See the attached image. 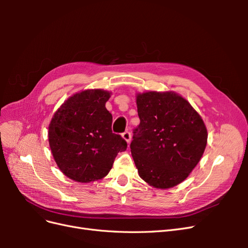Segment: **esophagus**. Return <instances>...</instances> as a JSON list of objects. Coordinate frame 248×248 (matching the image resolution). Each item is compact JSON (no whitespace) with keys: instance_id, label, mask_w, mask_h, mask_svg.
I'll list each match as a JSON object with an SVG mask.
<instances>
[{"instance_id":"1","label":"esophagus","mask_w":248,"mask_h":248,"mask_svg":"<svg viewBox=\"0 0 248 248\" xmlns=\"http://www.w3.org/2000/svg\"><path fill=\"white\" fill-rule=\"evenodd\" d=\"M122 138L127 141V142H128V144H129V142H130V140H131V132L130 131H128V130H126L125 132H123L122 133Z\"/></svg>"}]
</instances>
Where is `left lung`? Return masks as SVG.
Masks as SVG:
<instances>
[{"label": "left lung", "instance_id": "1", "mask_svg": "<svg viewBox=\"0 0 248 248\" xmlns=\"http://www.w3.org/2000/svg\"><path fill=\"white\" fill-rule=\"evenodd\" d=\"M140 123L131 154L140 177L156 188H170L188 177L207 145V129L190 103L176 93L137 97Z\"/></svg>", "mask_w": 248, "mask_h": 248}]
</instances>
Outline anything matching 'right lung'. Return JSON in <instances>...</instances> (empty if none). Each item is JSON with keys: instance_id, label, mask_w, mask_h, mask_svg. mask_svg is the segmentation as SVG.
Returning <instances> with one entry per match:
<instances>
[{"instance_id": "add662e5", "label": "right lung", "mask_w": 248, "mask_h": 248, "mask_svg": "<svg viewBox=\"0 0 248 248\" xmlns=\"http://www.w3.org/2000/svg\"><path fill=\"white\" fill-rule=\"evenodd\" d=\"M110 94L87 90L67 99L48 127L52 156L63 174L88 183L106 177L126 140L111 130L112 116L106 108Z\"/></svg>"}]
</instances>
